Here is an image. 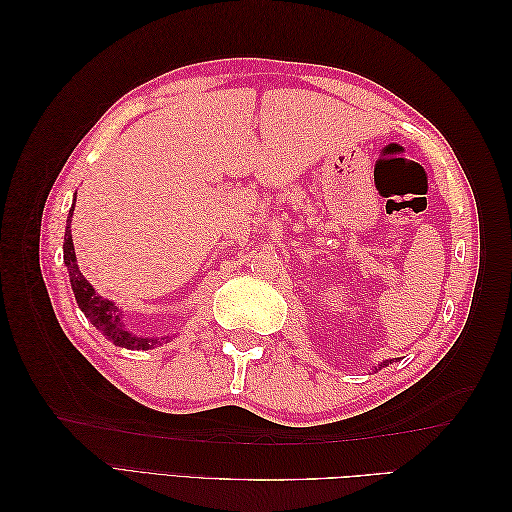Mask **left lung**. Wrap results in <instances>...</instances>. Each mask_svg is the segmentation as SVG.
<instances>
[{"label":"left lung","instance_id":"8db88e82","mask_svg":"<svg viewBox=\"0 0 512 512\" xmlns=\"http://www.w3.org/2000/svg\"><path fill=\"white\" fill-rule=\"evenodd\" d=\"M386 365H389V361H384V363H382V365H380V367H386Z\"/></svg>","mask_w":512,"mask_h":512}]
</instances>
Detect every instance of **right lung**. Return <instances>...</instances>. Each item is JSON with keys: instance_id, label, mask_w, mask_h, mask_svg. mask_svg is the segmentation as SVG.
Wrapping results in <instances>:
<instances>
[{"instance_id": "add662e5", "label": "right lung", "mask_w": 512, "mask_h": 512, "mask_svg": "<svg viewBox=\"0 0 512 512\" xmlns=\"http://www.w3.org/2000/svg\"><path fill=\"white\" fill-rule=\"evenodd\" d=\"M72 211L74 205L68 213V226H66V237H64V262L70 273V284L74 290V299L79 303L81 312L85 314V318H89V322L104 335L111 339L115 346L128 348V350H149L158 344V339H149V337H136L134 333H130L126 329V324L121 320V312L119 307L102 299L96 294L94 286H91L83 273L79 271V265H76V254H74V243H72V232H70V222H72ZM166 339V337H162Z\"/></svg>"}]
</instances>
